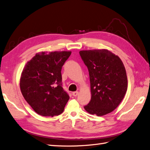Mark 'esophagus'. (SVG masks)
Segmentation results:
<instances>
[{
  "mask_svg": "<svg viewBox=\"0 0 150 150\" xmlns=\"http://www.w3.org/2000/svg\"><path fill=\"white\" fill-rule=\"evenodd\" d=\"M79 94V92L78 91H76V92H72V95L74 96H77Z\"/></svg>",
  "mask_w": 150,
  "mask_h": 150,
  "instance_id": "34e87169",
  "label": "esophagus"
}]
</instances>
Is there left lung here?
<instances>
[{"label":"left lung","mask_w":150,"mask_h":150,"mask_svg":"<svg viewBox=\"0 0 150 150\" xmlns=\"http://www.w3.org/2000/svg\"><path fill=\"white\" fill-rule=\"evenodd\" d=\"M79 54L88 67L91 81V99L84 108L98 116L109 114L119 105L127 91L124 64L106 49L83 50Z\"/></svg>","instance_id":"1"}]
</instances>
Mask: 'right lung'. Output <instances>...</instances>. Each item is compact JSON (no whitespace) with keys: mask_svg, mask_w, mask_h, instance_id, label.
Returning <instances> with one entry per match:
<instances>
[{"mask_svg":"<svg viewBox=\"0 0 150 150\" xmlns=\"http://www.w3.org/2000/svg\"><path fill=\"white\" fill-rule=\"evenodd\" d=\"M71 51H42L25 64L20 79L23 97L35 112L42 116L64 112L69 96L62 86V66Z\"/></svg>","mask_w":150,"mask_h":150,"instance_id":"obj_1","label":"right lung"}]
</instances>
